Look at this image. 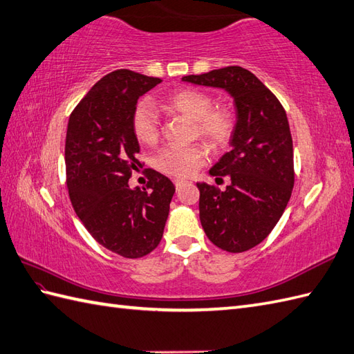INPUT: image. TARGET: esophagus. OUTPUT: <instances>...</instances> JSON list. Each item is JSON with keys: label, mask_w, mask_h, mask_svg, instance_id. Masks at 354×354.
Returning <instances> with one entry per match:
<instances>
[{"label": "esophagus", "mask_w": 354, "mask_h": 354, "mask_svg": "<svg viewBox=\"0 0 354 354\" xmlns=\"http://www.w3.org/2000/svg\"><path fill=\"white\" fill-rule=\"evenodd\" d=\"M174 183H175V187H176V190H179V188H180V187H183V185L185 184V180H184V179H175V180H174Z\"/></svg>", "instance_id": "1"}]
</instances>
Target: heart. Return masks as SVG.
I'll list each match as a JSON object with an SVG mask.
<instances>
[{
  "label": "heart",
  "mask_w": 354,
  "mask_h": 354,
  "mask_svg": "<svg viewBox=\"0 0 354 354\" xmlns=\"http://www.w3.org/2000/svg\"><path fill=\"white\" fill-rule=\"evenodd\" d=\"M161 110L193 122L194 137L202 138L212 149H223L235 131L234 113L225 106H214L212 96L199 88H178L158 102ZM133 133L140 143L152 146L160 138V119L149 104H140L133 114ZM208 160L203 146L167 147L153 160L161 174L188 178L193 176Z\"/></svg>",
  "instance_id": "1"
}]
</instances>
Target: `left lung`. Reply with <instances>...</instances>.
<instances>
[{
    "label": "left lung",
    "instance_id": "left-lung-1",
    "mask_svg": "<svg viewBox=\"0 0 354 354\" xmlns=\"http://www.w3.org/2000/svg\"><path fill=\"white\" fill-rule=\"evenodd\" d=\"M199 86L220 87L236 109L232 149L209 170L216 183L226 176L225 192L197 183L205 234L221 250L241 253L268 234L282 217L294 187L290 123L282 104L248 69L227 66L202 75L183 77Z\"/></svg>",
    "mask_w": 354,
    "mask_h": 354
}]
</instances>
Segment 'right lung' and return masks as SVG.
<instances>
[{"instance_id":"obj_1","label":"right lung","mask_w":354,"mask_h":354,"mask_svg":"<svg viewBox=\"0 0 354 354\" xmlns=\"http://www.w3.org/2000/svg\"><path fill=\"white\" fill-rule=\"evenodd\" d=\"M160 83L128 69L110 72L73 109L66 133V184L73 209L97 243L129 259L160 244L175 194L171 180L152 169L145 188L128 185L142 167L133 133L136 105Z\"/></svg>"}]
</instances>
